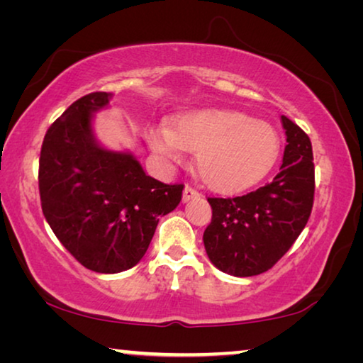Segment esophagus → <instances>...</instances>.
Masks as SVG:
<instances>
[{
	"label": "esophagus",
	"instance_id": "1",
	"mask_svg": "<svg viewBox=\"0 0 363 363\" xmlns=\"http://www.w3.org/2000/svg\"><path fill=\"white\" fill-rule=\"evenodd\" d=\"M199 196H200V192H199V190H195L194 187H190V186H187L186 189H184L182 201H184V203H187V201H190V200H194V199H199Z\"/></svg>",
	"mask_w": 363,
	"mask_h": 363
}]
</instances>
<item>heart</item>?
<instances>
[{
  "label": "heart",
  "mask_w": 363,
  "mask_h": 363,
  "mask_svg": "<svg viewBox=\"0 0 363 363\" xmlns=\"http://www.w3.org/2000/svg\"><path fill=\"white\" fill-rule=\"evenodd\" d=\"M152 149L179 162L182 149L196 152V169L208 187L238 192L259 182L274 167L280 139L267 121L232 110H196L167 128L149 131Z\"/></svg>",
  "instance_id": "heart-1"
}]
</instances>
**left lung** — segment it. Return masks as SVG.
I'll list each match as a JSON object with an SVG mask.
<instances>
[{"label": "left lung", "instance_id": "1", "mask_svg": "<svg viewBox=\"0 0 363 363\" xmlns=\"http://www.w3.org/2000/svg\"><path fill=\"white\" fill-rule=\"evenodd\" d=\"M286 134L284 163L274 181L233 199H208L213 218L203 233L219 270L251 277L266 272L296 242L314 205L315 174L307 134L281 115Z\"/></svg>", "mask_w": 363, "mask_h": 363}]
</instances>
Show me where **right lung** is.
<instances>
[{
  "label": "right lung",
  "mask_w": 363,
  "mask_h": 363,
  "mask_svg": "<svg viewBox=\"0 0 363 363\" xmlns=\"http://www.w3.org/2000/svg\"><path fill=\"white\" fill-rule=\"evenodd\" d=\"M110 97H79L49 126L38 169L41 210L54 235L99 274L123 272L143 259L160 218L179 205L184 189L147 176L131 153L97 144L91 121Z\"/></svg>",
  "instance_id": "obj_1"
}]
</instances>
